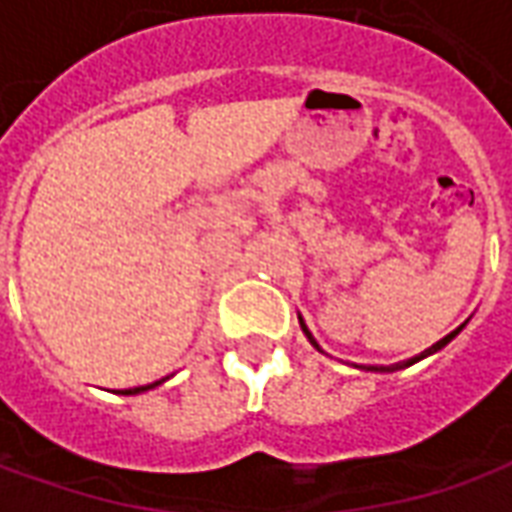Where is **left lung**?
I'll return each instance as SVG.
<instances>
[{"label": "left lung", "mask_w": 512, "mask_h": 512, "mask_svg": "<svg viewBox=\"0 0 512 512\" xmlns=\"http://www.w3.org/2000/svg\"><path fill=\"white\" fill-rule=\"evenodd\" d=\"M299 321H301V318H299ZM301 329H304V334H307V340H310V343L315 345V348H318V351H321V345L315 343V337H312L310 329H307V326H304V321H301ZM461 329H463V326H458V329H455V332H450V334H447V337H441L439 343H436V345H430L428 351H422V354L414 356V359H408V362H397V365H386V367H365V370H376V373H392V370H400V367L414 365V362H419V359H425V356H430V354H436V351H441V348H444V345L450 343L452 337H455V334L461 332Z\"/></svg>", "instance_id": "1"}]
</instances>
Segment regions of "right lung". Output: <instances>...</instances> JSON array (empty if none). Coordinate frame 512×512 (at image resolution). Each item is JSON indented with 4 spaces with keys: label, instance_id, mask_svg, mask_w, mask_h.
<instances>
[{
    "label": "right lung",
    "instance_id": "right-lung-1",
    "mask_svg": "<svg viewBox=\"0 0 512 512\" xmlns=\"http://www.w3.org/2000/svg\"><path fill=\"white\" fill-rule=\"evenodd\" d=\"M164 381V378H161ZM161 381H156V384H147V386H134V389H126V392H120V395H139V392H147V389H153V386H158Z\"/></svg>",
    "mask_w": 512,
    "mask_h": 512
}]
</instances>
